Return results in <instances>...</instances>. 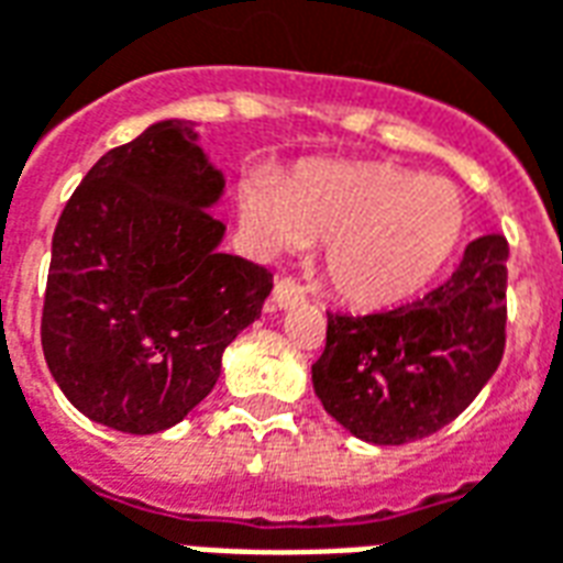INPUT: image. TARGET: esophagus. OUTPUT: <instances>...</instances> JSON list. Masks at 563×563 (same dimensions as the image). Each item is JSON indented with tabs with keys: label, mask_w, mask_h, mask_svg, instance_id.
<instances>
[{
	"label": "esophagus",
	"mask_w": 563,
	"mask_h": 563,
	"mask_svg": "<svg viewBox=\"0 0 563 563\" xmlns=\"http://www.w3.org/2000/svg\"><path fill=\"white\" fill-rule=\"evenodd\" d=\"M303 298H307L303 286H298L292 277H283V280L274 283V292H271V301H274V307L289 310V307H295V303H301Z\"/></svg>",
	"instance_id": "34e87169"
}]
</instances>
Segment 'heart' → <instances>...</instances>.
I'll use <instances>...</instances> for the list:
<instances>
[{
  "instance_id": "b5f03b06",
  "label": "heart",
  "mask_w": 563,
  "mask_h": 563,
  "mask_svg": "<svg viewBox=\"0 0 563 563\" xmlns=\"http://www.w3.org/2000/svg\"><path fill=\"white\" fill-rule=\"evenodd\" d=\"M235 208L262 256L324 244V280L364 310L423 292L468 229L460 187L399 164H307L280 181L253 173Z\"/></svg>"
}]
</instances>
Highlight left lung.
<instances>
[{
	"label": "left lung",
	"instance_id": "8db88e82",
	"mask_svg": "<svg viewBox=\"0 0 563 563\" xmlns=\"http://www.w3.org/2000/svg\"><path fill=\"white\" fill-rule=\"evenodd\" d=\"M507 239L483 235L451 280L397 310L328 313L316 397L357 439H427L472 406L507 340Z\"/></svg>",
	"mask_w": 563,
	"mask_h": 563
}]
</instances>
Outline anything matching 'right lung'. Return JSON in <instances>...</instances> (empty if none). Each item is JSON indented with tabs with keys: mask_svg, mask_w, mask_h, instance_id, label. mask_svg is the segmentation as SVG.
<instances>
[{
	"mask_svg": "<svg viewBox=\"0 0 563 563\" xmlns=\"http://www.w3.org/2000/svg\"><path fill=\"white\" fill-rule=\"evenodd\" d=\"M223 173L194 124H152L110 148L53 232L41 345L62 394L95 423L169 430L218 385L220 357L256 322L271 271L220 253L208 208Z\"/></svg>",
	"mask_w": 563,
	"mask_h": 563,
	"instance_id": "1",
	"label": "right lung"
}]
</instances>
